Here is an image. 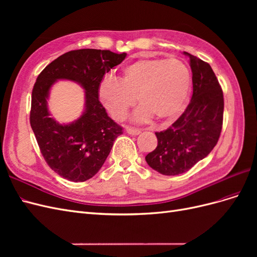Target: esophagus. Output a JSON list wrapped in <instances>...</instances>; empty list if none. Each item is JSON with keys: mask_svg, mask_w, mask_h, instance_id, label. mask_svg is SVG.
<instances>
[{"mask_svg": "<svg viewBox=\"0 0 257 257\" xmlns=\"http://www.w3.org/2000/svg\"><path fill=\"white\" fill-rule=\"evenodd\" d=\"M126 133L130 134V135H133V136H136V135H139L142 133V131L139 128H134V127H131V126H126Z\"/></svg>", "mask_w": 257, "mask_h": 257, "instance_id": "1", "label": "esophagus"}]
</instances>
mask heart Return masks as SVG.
I'll return each instance as SVG.
<instances>
[{"mask_svg": "<svg viewBox=\"0 0 257 257\" xmlns=\"http://www.w3.org/2000/svg\"><path fill=\"white\" fill-rule=\"evenodd\" d=\"M191 74L181 60L145 58L124 66L118 80L105 77L98 85L100 102L116 120H123L131 107L141 104L133 119L160 123L173 121L188 102Z\"/></svg>", "mask_w": 257, "mask_h": 257, "instance_id": "b5f03b06", "label": "heart"}]
</instances>
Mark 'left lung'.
Wrapping results in <instances>:
<instances>
[{
    "instance_id": "left-lung-1",
    "label": "left lung",
    "mask_w": 257,
    "mask_h": 257,
    "mask_svg": "<svg viewBox=\"0 0 257 257\" xmlns=\"http://www.w3.org/2000/svg\"><path fill=\"white\" fill-rule=\"evenodd\" d=\"M184 54L193 74L191 102L172 126L155 133L158 146L146 157L148 165L165 176L183 174L205 159L217 144L223 125V91L214 72L207 62Z\"/></svg>"
}]
</instances>
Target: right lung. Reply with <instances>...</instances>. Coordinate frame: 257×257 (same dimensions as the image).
I'll return each instance as SVG.
<instances>
[{
	"mask_svg": "<svg viewBox=\"0 0 257 257\" xmlns=\"http://www.w3.org/2000/svg\"><path fill=\"white\" fill-rule=\"evenodd\" d=\"M126 53L78 49L52 61L38 75L32 90L30 123L48 166L73 182L94 176L110 153L123 128L108 116L98 99V85L106 73L125 59ZM59 79L79 83L86 91V109L79 119L60 124L50 118L49 90Z\"/></svg>",
	"mask_w": 257,
	"mask_h": 257,
	"instance_id": "obj_1",
	"label": "right lung"
}]
</instances>
